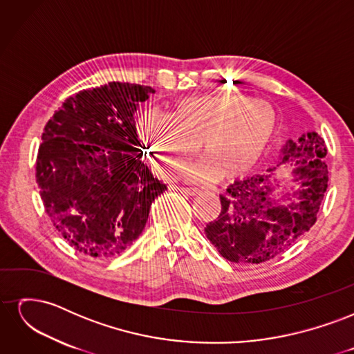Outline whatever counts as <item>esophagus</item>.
Returning a JSON list of instances; mask_svg holds the SVG:
<instances>
[{
  "label": "esophagus",
  "instance_id": "esophagus-1",
  "mask_svg": "<svg viewBox=\"0 0 354 354\" xmlns=\"http://www.w3.org/2000/svg\"><path fill=\"white\" fill-rule=\"evenodd\" d=\"M178 190L181 192V194H186V195H190V196H195V195L201 194V190L196 189V187H178Z\"/></svg>",
  "mask_w": 354,
  "mask_h": 354
}]
</instances>
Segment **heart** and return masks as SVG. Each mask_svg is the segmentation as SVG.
Instances as JSON below:
<instances>
[{
	"label": "heart",
	"instance_id": "obj_1",
	"mask_svg": "<svg viewBox=\"0 0 354 354\" xmlns=\"http://www.w3.org/2000/svg\"><path fill=\"white\" fill-rule=\"evenodd\" d=\"M277 130L279 113L272 103L239 93L185 97L165 116L151 111L137 120V134L165 177L199 145L203 156L180 168L190 181L250 173L269 152Z\"/></svg>",
	"mask_w": 354,
	"mask_h": 354
}]
</instances>
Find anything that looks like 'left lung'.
Returning a JSON list of instances; mask_svg holds the SVG:
<instances>
[{
  "mask_svg": "<svg viewBox=\"0 0 354 354\" xmlns=\"http://www.w3.org/2000/svg\"><path fill=\"white\" fill-rule=\"evenodd\" d=\"M269 174L234 181L220 195L221 211L205 234L224 259L236 264H260L288 250L316 223L328 187L326 145L317 133L288 140ZM289 162L293 185L282 189L277 167Z\"/></svg>",
  "mask_w": 354,
  "mask_h": 354,
  "instance_id": "left-lung-1",
  "label": "left lung"
}]
</instances>
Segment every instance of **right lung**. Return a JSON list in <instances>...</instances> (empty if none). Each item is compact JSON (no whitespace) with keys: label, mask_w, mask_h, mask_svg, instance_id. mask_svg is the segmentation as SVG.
<instances>
[{"label":"right lung","mask_w":354,"mask_h":354,"mask_svg":"<svg viewBox=\"0 0 354 354\" xmlns=\"http://www.w3.org/2000/svg\"><path fill=\"white\" fill-rule=\"evenodd\" d=\"M155 90L109 82L63 102L37 156L46 212L65 241L91 260L122 254L140 236L167 186L145 164L136 118Z\"/></svg>","instance_id":"1"}]
</instances>
